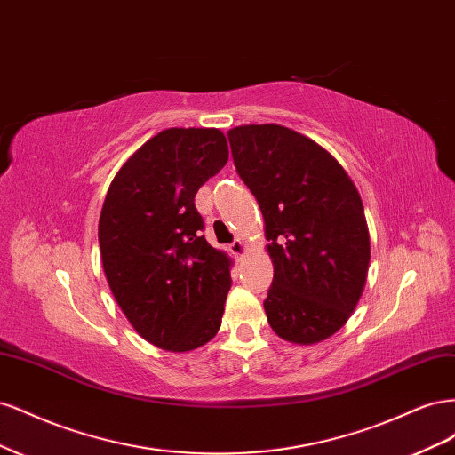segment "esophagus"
Segmentation results:
<instances>
[{"mask_svg": "<svg viewBox=\"0 0 455 455\" xmlns=\"http://www.w3.org/2000/svg\"><path fill=\"white\" fill-rule=\"evenodd\" d=\"M229 251H231V254H233V256H235V258L239 259V258H243V256H244V252H246V246H244V243H243L241 239H235V241H233V243L229 244Z\"/></svg>", "mask_w": 455, "mask_h": 455, "instance_id": "obj_1", "label": "esophagus"}]
</instances>
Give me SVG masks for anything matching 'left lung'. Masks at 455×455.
I'll use <instances>...</instances> for the list:
<instances>
[{
  "label": "left lung",
  "mask_w": 455,
  "mask_h": 455,
  "mask_svg": "<svg viewBox=\"0 0 455 455\" xmlns=\"http://www.w3.org/2000/svg\"><path fill=\"white\" fill-rule=\"evenodd\" d=\"M241 180L266 220L273 283L264 309L286 341H323L347 323L366 283L370 235L359 191L307 136L281 125L228 132Z\"/></svg>",
  "instance_id": "8db88e82"
}]
</instances>
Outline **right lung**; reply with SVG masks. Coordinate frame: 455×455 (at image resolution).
I'll list each match as a JSON object with an SVG mask.
<instances>
[{"label":"right lung","mask_w":455,"mask_h":455,"mask_svg":"<svg viewBox=\"0 0 455 455\" xmlns=\"http://www.w3.org/2000/svg\"><path fill=\"white\" fill-rule=\"evenodd\" d=\"M218 129H167L123 164L99 222L112 294L144 339L191 351L222 324L229 258L206 243L196 194L228 163Z\"/></svg>","instance_id":"right-lung-1"}]
</instances>
